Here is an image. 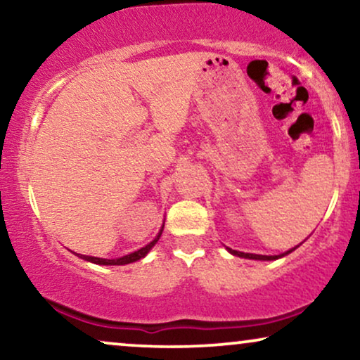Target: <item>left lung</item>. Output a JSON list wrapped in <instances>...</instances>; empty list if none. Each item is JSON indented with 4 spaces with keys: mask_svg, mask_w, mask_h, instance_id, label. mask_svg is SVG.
Here are the masks:
<instances>
[{
    "mask_svg": "<svg viewBox=\"0 0 360 360\" xmlns=\"http://www.w3.org/2000/svg\"><path fill=\"white\" fill-rule=\"evenodd\" d=\"M297 248H298V245H297ZM297 248L290 249V250H287V252H283V254H280V255H259V254L239 252V250H233V249H229V248H226V249H228V252H231L233 255H238V257H243V259H252V260H277V259H280V257H283V255L293 252V250L297 249Z\"/></svg>",
    "mask_w": 360,
    "mask_h": 360,
    "instance_id": "left-lung-1",
    "label": "left lung"
}]
</instances>
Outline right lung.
Wrapping results in <instances>:
<instances>
[{"mask_svg":"<svg viewBox=\"0 0 360 360\" xmlns=\"http://www.w3.org/2000/svg\"><path fill=\"white\" fill-rule=\"evenodd\" d=\"M162 231H164V226H162L159 234L155 236L154 240H150L149 244L144 245V248L134 250V252L127 254V255H122V257H117V259H101V257H91V255H83V254H77L80 259H85L86 262H93V264H98V265H126V264H132L136 262V260H141L144 259L147 254H149V250L154 248L157 244V240L160 239L162 236Z\"/></svg>","mask_w":360,"mask_h":360,"instance_id":"right-lung-1","label":"right lung"}]
</instances>
